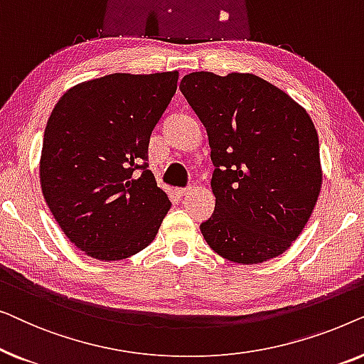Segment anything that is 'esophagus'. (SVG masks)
Instances as JSON below:
<instances>
[{"mask_svg":"<svg viewBox=\"0 0 364 364\" xmlns=\"http://www.w3.org/2000/svg\"><path fill=\"white\" fill-rule=\"evenodd\" d=\"M191 186H187V187H181V188H178V191H177V193H178V196H181V197H183V196H187V193L188 192H191Z\"/></svg>","mask_w":364,"mask_h":364,"instance_id":"1","label":"esophagus"}]
</instances>
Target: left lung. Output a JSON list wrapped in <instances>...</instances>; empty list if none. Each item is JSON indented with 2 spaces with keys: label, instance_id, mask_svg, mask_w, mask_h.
I'll list each match as a JSON object with an SVG mask.
<instances>
[{
  "label": "left lung",
  "instance_id": "8db88e82",
  "mask_svg": "<svg viewBox=\"0 0 364 364\" xmlns=\"http://www.w3.org/2000/svg\"><path fill=\"white\" fill-rule=\"evenodd\" d=\"M181 89L208 134L215 210L200 223L213 252L253 265L300 235L321 188L320 144L305 109L255 74L183 76Z\"/></svg>",
  "mask_w": 364,
  "mask_h": 364
}]
</instances>
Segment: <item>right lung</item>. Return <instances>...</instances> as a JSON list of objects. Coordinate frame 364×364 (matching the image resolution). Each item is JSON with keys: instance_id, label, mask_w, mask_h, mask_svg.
<instances>
[{"instance_id": "add662e5", "label": "right lung", "mask_w": 364, "mask_h": 364, "mask_svg": "<svg viewBox=\"0 0 364 364\" xmlns=\"http://www.w3.org/2000/svg\"><path fill=\"white\" fill-rule=\"evenodd\" d=\"M178 73H114L69 89L43 139V196L79 250L124 260L157 235L171 200L149 171V141Z\"/></svg>"}]
</instances>
